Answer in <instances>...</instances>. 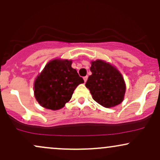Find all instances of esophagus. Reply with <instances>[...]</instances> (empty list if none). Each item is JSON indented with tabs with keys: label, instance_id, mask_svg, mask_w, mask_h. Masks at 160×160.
Segmentation results:
<instances>
[{
	"label": "esophagus",
	"instance_id": "34e87169",
	"mask_svg": "<svg viewBox=\"0 0 160 160\" xmlns=\"http://www.w3.org/2000/svg\"><path fill=\"white\" fill-rule=\"evenodd\" d=\"M83 78H84V82H87V80H88V76H84Z\"/></svg>",
	"mask_w": 160,
	"mask_h": 160
}]
</instances>
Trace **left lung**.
<instances>
[{"label": "left lung", "instance_id": "1", "mask_svg": "<svg viewBox=\"0 0 160 160\" xmlns=\"http://www.w3.org/2000/svg\"><path fill=\"white\" fill-rule=\"evenodd\" d=\"M92 75L85 86L97 102L105 108H112L123 102L126 84L120 71L108 62L102 60L91 61Z\"/></svg>", "mask_w": 160, "mask_h": 160}]
</instances>
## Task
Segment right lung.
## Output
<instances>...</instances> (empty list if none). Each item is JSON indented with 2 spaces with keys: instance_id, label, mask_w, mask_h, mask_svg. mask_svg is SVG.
Wrapping results in <instances>:
<instances>
[{
  "instance_id": "add662e5",
  "label": "right lung",
  "mask_w": 160,
  "mask_h": 160,
  "mask_svg": "<svg viewBox=\"0 0 160 160\" xmlns=\"http://www.w3.org/2000/svg\"><path fill=\"white\" fill-rule=\"evenodd\" d=\"M84 83L71 60L57 58L50 61L36 78L34 97L43 108L58 110L68 102L78 84Z\"/></svg>"
}]
</instances>
